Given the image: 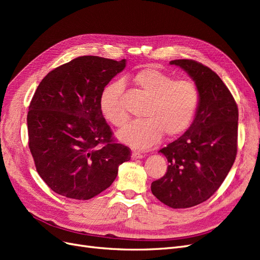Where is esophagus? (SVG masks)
Returning a JSON list of instances; mask_svg holds the SVG:
<instances>
[{
    "label": "esophagus",
    "instance_id": "1",
    "mask_svg": "<svg viewBox=\"0 0 260 260\" xmlns=\"http://www.w3.org/2000/svg\"><path fill=\"white\" fill-rule=\"evenodd\" d=\"M143 157H144L143 154H140V153H138V152H133V153L131 154V158H132V159H140V158H143Z\"/></svg>",
    "mask_w": 260,
    "mask_h": 260
}]
</instances>
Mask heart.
I'll return each mask as SVG.
<instances>
[{"mask_svg":"<svg viewBox=\"0 0 260 260\" xmlns=\"http://www.w3.org/2000/svg\"><path fill=\"white\" fill-rule=\"evenodd\" d=\"M133 82L149 98L144 111L145 119L136 120L118 132L123 144L144 151L161 139L183 133L193 121L200 103V91L190 80H175L160 70L148 67L133 77ZM123 84H107L100 95V109L105 119L116 127L128 121V114L121 103Z\"/></svg>","mask_w":260,"mask_h":260,"instance_id":"1","label":"heart"}]
</instances>
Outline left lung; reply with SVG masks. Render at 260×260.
Instances as JSON below:
<instances>
[{
  "label": "left lung",
  "instance_id": "8db88e82",
  "mask_svg": "<svg viewBox=\"0 0 260 260\" xmlns=\"http://www.w3.org/2000/svg\"><path fill=\"white\" fill-rule=\"evenodd\" d=\"M169 64L192 78L200 103L188 129L159 151L169 165L151 190L165 205L188 208L207 201L229 174L238 151L239 111L229 89L210 68L192 59Z\"/></svg>",
  "mask_w": 260,
  "mask_h": 260
}]
</instances>
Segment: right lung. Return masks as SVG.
Masks as SVG:
<instances>
[{"label": "right lung", "mask_w": 260, "mask_h": 260, "mask_svg": "<svg viewBox=\"0 0 260 260\" xmlns=\"http://www.w3.org/2000/svg\"><path fill=\"white\" fill-rule=\"evenodd\" d=\"M127 61L81 56L46 75L27 116L29 148L51 190L85 201L112 185L130 149L116 143L100 109L101 92Z\"/></svg>", "instance_id": "right-lung-1"}]
</instances>
